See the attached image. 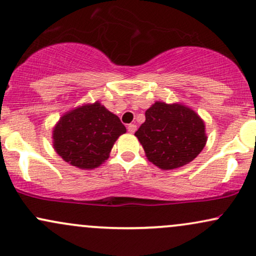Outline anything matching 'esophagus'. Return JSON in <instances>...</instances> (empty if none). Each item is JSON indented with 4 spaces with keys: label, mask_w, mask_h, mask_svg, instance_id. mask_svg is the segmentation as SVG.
<instances>
[{
    "label": "esophagus",
    "mask_w": 256,
    "mask_h": 256,
    "mask_svg": "<svg viewBox=\"0 0 256 256\" xmlns=\"http://www.w3.org/2000/svg\"><path fill=\"white\" fill-rule=\"evenodd\" d=\"M137 130V125L136 124H128V131L130 132V134H134Z\"/></svg>",
    "instance_id": "esophagus-1"
}]
</instances>
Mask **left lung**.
Instances as JSON below:
<instances>
[{
  "label": "left lung",
  "instance_id": "obj_1",
  "mask_svg": "<svg viewBox=\"0 0 256 256\" xmlns=\"http://www.w3.org/2000/svg\"><path fill=\"white\" fill-rule=\"evenodd\" d=\"M150 162L173 170L192 161L207 142L204 120L180 104L155 102L146 112V122L134 132Z\"/></svg>",
  "mask_w": 256,
  "mask_h": 256
}]
</instances>
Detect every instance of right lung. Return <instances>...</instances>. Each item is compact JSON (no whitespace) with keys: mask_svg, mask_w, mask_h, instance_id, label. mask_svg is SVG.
<instances>
[{"mask_svg":"<svg viewBox=\"0 0 256 256\" xmlns=\"http://www.w3.org/2000/svg\"><path fill=\"white\" fill-rule=\"evenodd\" d=\"M126 128L100 102L67 112L52 130L55 152L70 165L91 170L110 156L113 144Z\"/></svg>","mask_w":256,"mask_h":256,"instance_id":"right-lung-1","label":"right lung"}]
</instances>
